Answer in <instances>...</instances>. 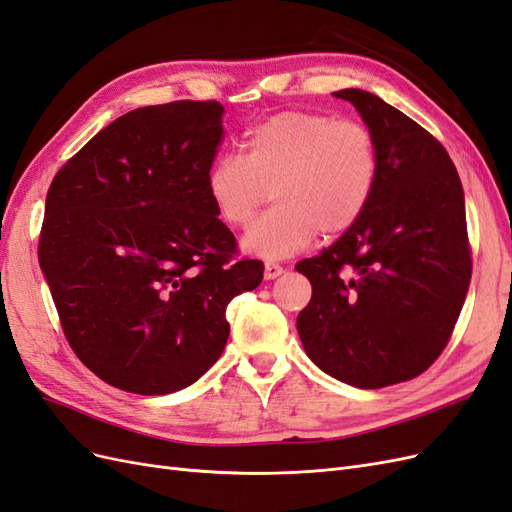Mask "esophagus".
Masks as SVG:
<instances>
[{
    "instance_id": "34e87169",
    "label": "esophagus",
    "mask_w": 512,
    "mask_h": 512,
    "mask_svg": "<svg viewBox=\"0 0 512 512\" xmlns=\"http://www.w3.org/2000/svg\"><path fill=\"white\" fill-rule=\"evenodd\" d=\"M284 273V267L277 265V262H267L265 265V280H275V277H280Z\"/></svg>"
}]
</instances>
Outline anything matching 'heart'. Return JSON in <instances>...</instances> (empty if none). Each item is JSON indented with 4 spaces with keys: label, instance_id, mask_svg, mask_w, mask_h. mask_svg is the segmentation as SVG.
Returning <instances> with one entry per match:
<instances>
[{
    "label": "heart",
    "instance_id": "b5f03b06",
    "mask_svg": "<svg viewBox=\"0 0 512 512\" xmlns=\"http://www.w3.org/2000/svg\"><path fill=\"white\" fill-rule=\"evenodd\" d=\"M245 153H226L209 170L207 190L220 218L243 228L258 209L275 207L245 232L247 254L288 258L318 230L342 235L363 218L380 175L376 136L361 121L327 113H277L245 136Z\"/></svg>",
    "mask_w": 512,
    "mask_h": 512
}]
</instances>
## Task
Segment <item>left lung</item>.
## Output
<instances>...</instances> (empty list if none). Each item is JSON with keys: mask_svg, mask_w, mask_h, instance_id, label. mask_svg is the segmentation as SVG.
Instances as JSON below:
<instances>
[{"mask_svg": "<svg viewBox=\"0 0 512 512\" xmlns=\"http://www.w3.org/2000/svg\"><path fill=\"white\" fill-rule=\"evenodd\" d=\"M333 96L376 136L380 175L363 218L297 262L312 284L297 329L329 376L382 389L421 376L453 335L472 277L466 205L438 138L369 91Z\"/></svg>", "mask_w": 512, "mask_h": 512, "instance_id": "left-lung-1", "label": "left lung"}]
</instances>
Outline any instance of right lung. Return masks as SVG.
Returning <instances> with one entry per match:
<instances>
[{
	"label": "right lung",
	"mask_w": 512,
	"mask_h": 512,
	"mask_svg": "<svg viewBox=\"0 0 512 512\" xmlns=\"http://www.w3.org/2000/svg\"><path fill=\"white\" fill-rule=\"evenodd\" d=\"M224 106L179 100L108 123L57 170L38 258L61 329L121 391L175 393L220 359L228 303L262 282L237 258L207 177Z\"/></svg>",
	"instance_id": "add662e5"
}]
</instances>
